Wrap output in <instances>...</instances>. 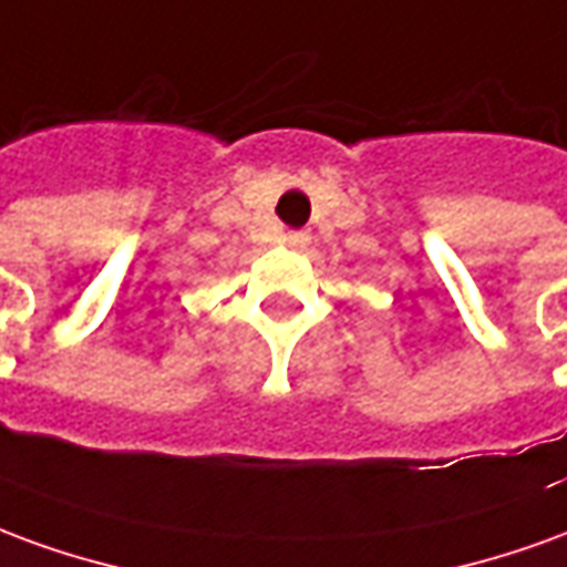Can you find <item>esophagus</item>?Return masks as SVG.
Wrapping results in <instances>:
<instances>
[{"mask_svg":"<svg viewBox=\"0 0 567 567\" xmlns=\"http://www.w3.org/2000/svg\"><path fill=\"white\" fill-rule=\"evenodd\" d=\"M282 239H285V246L303 248L309 243V234H303V230H288V234H285Z\"/></svg>","mask_w":567,"mask_h":567,"instance_id":"34e87169","label":"esophagus"}]
</instances>
